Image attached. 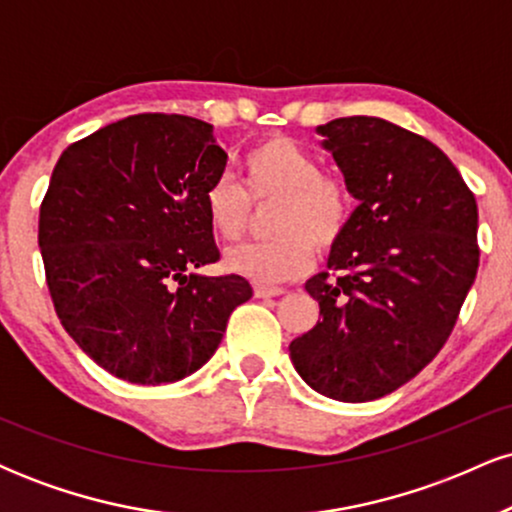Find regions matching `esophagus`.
Returning <instances> with one entry per match:
<instances>
[{"label":"esophagus","mask_w":512,"mask_h":512,"mask_svg":"<svg viewBox=\"0 0 512 512\" xmlns=\"http://www.w3.org/2000/svg\"><path fill=\"white\" fill-rule=\"evenodd\" d=\"M284 289H279V286H255V296L257 298H274V296H281Z\"/></svg>","instance_id":"1"}]
</instances>
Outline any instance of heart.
Instances as JSON below:
<instances>
[{"label": "heart", "mask_w": 512, "mask_h": 512, "mask_svg": "<svg viewBox=\"0 0 512 512\" xmlns=\"http://www.w3.org/2000/svg\"><path fill=\"white\" fill-rule=\"evenodd\" d=\"M204 214L211 231L226 243L248 233L252 204L267 207V243L238 245L226 252V269L260 286H276L303 276L315 248L330 252L349 228L354 195L337 173L320 168V158L289 137H267L243 158V190L219 175L204 190Z\"/></svg>", "instance_id": "obj_1"}]
</instances>
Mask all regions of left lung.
<instances>
[{
	"instance_id": "obj_1",
	"label": "left lung",
	"mask_w": 512,
	"mask_h": 512,
	"mask_svg": "<svg viewBox=\"0 0 512 512\" xmlns=\"http://www.w3.org/2000/svg\"><path fill=\"white\" fill-rule=\"evenodd\" d=\"M358 207L305 291L320 320L289 351L320 395H390L448 342L479 267L477 199L436 144L380 117L317 127Z\"/></svg>"
}]
</instances>
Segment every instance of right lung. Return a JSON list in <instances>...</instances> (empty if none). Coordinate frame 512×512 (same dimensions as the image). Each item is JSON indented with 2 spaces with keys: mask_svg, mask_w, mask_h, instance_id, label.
<instances>
[{
  "mask_svg": "<svg viewBox=\"0 0 512 512\" xmlns=\"http://www.w3.org/2000/svg\"><path fill=\"white\" fill-rule=\"evenodd\" d=\"M226 158L209 122L144 113L67 146L52 170L38 245L55 313L115 378L195 373L252 296L243 276L192 272L221 257L202 197Z\"/></svg>",
  "mask_w": 512,
  "mask_h": 512,
  "instance_id": "obj_1",
  "label": "right lung"
}]
</instances>
